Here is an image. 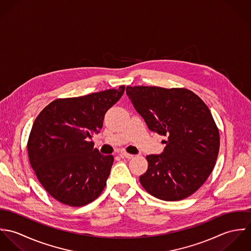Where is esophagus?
Segmentation results:
<instances>
[{"mask_svg":"<svg viewBox=\"0 0 251 251\" xmlns=\"http://www.w3.org/2000/svg\"><path fill=\"white\" fill-rule=\"evenodd\" d=\"M120 155L122 156V157H126V158H132L134 155L133 154H130V153H128V152H126V151H122L121 153H120Z\"/></svg>","mask_w":251,"mask_h":251,"instance_id":"esophagus-1","label":"esophagus"}]
</instances>
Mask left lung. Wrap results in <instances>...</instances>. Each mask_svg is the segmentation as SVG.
I'll return each mask as SVG.
<instances>
[{
  "instance_id": "1",
  "label": "left lung",
  "mask_w": 251,
  "mask_h": 251,
  "mask_svg": "<svg viewBox=\"0 0 251 251\" xmlns=\"http://www.w3.org/2000/svg\"><path fill=\"white\" fill-rule=\"evenodd\" d=\"M126 95L148 127L167 136L161 154L146 156L142 186L160 200L187 198L209 178L218 155L219 131L210 109L184 88L127 86Z\"/></svg>"
}]
</instances>
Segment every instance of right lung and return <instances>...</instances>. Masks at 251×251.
<instances>
[{
	"mask_svg": "<svg viewBox=\"0 0 251 251\" xmlns=\"http://www.w3.org/2000/svg\"><path fill=\"white\" fill-rule=\"evenodd\" d=\"M125 89L57 99L36 117L27 143L29 161L43 188L62 204L82 207L103 191L114 157L100 153L90 139Z\"/></svg>",
	"mask_w": 251,
	"mask_h": 251,
	"instance_id": "add662e5",
	"label": "right lung"
}]
</instances>
